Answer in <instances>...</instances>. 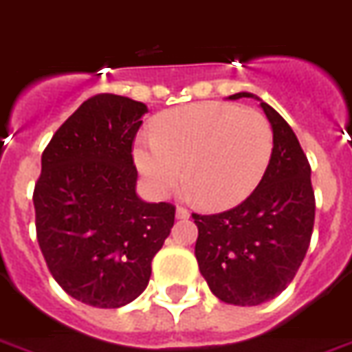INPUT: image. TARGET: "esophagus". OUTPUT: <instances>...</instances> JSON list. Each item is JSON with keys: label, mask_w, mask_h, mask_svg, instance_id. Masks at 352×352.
<instances>
[{"label": "esophagus", "mask_w": 352, "mask_h": 352, "mask_svg": "<svg viewBox=\"0 0 352 352\" xmlns=\"http://www.w3.org/2000/svg\"><path fill=\"white\" fill-rule=\"evenodd\" d=\"M175 215L177 219H188V217H190V211L186 210V208H182V206H179L175 210Z\"/></svg>", "instance_id": "esophagus-1"}]
</instances>
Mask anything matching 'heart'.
Returning a JSON list of instances; mask_svg holds the SVG:
<instances>
[{"instance_id":"obj_1","label":"heart","mask_w":352,"mask_h":352,"mask_svg":"<svg viewBox=\"0 0 352 352\" xmlns=\"http://www.w3.org/2000/svg\"><path fill=\"white\" fill-rule=\"evenodd\" d=\"M273 153V128L255 108L195 102L157 117L133 159L151 191L166 197L184 179L210 208L239 204L255 190Z\"/></svg>"}]
</instances>
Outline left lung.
Here are the masks:
<instances>
[{"label": "left lung", "instance_id": "8db88e82", "mask_svg": "<svg viewBox=\"0 0 352 352\" xmlns=\"http://www.w3.org/2000/svg\"><path fill=\"white\" fill-rule=\"evenodd\" d=\"M253 97L248 92L230 99ZM273 128V153L264 177L244 202L222 213H193L195 256L211 293L226 304L258 305L295 278L315 226L311 166L295 131L260 102Z\"/></svg>", "mask_w": 352, "mask_h": 352}]
</instances>
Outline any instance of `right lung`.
I'll return each mask as SVG.
<instances>
[{
  "label": "right lung",
  "instance_id": "obj_1",
  "mask_svg": "<svg viewBox=\"0 0 352 352\" xmlns=\"http://www.w3.org/2000/svg\"><path fill=\"white\" fill-rule=\"evenodd\" d=\"M146 104L97 94L63 122L41 155L36 235L56 282L82 304L116 309L146 289L175 206L135 193L131 144Z\"/></svg>",
  "mask_w": 352,
  "mask_h": 352
}]
</instances>
